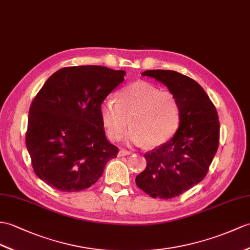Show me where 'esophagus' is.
I'll use <instances>...</instances> for the list:
<instances>
[{
  "label": "esophagus",
  "instance_id": "34e87169",
  "mask_svg": "<svg viewBox=\"0 0 250 250\" xmlns=\"http://www.w3.org/2000/svg\"><path fill=\"white\" fill-rule=\"evenodd\" d=\"M133 152L132 151H129V150H125V149H121L119 153H118V156H125V155H129V154H132Z\"/></svg>",
  "mask_w": 250,
  "mask_h": 250
}]
</instances>
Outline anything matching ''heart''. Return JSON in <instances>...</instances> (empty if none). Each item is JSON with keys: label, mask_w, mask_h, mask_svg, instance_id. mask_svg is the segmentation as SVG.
Returning <instances> with one entry per match:
<instances>
[{"label": "heart", "mask_w": 250, "mask_h": 250, "mask_svg": "<svg viewBox=\"0 0 250 250\" xmlns=\"http://www.w3.org/2000/svg\"><path fill=\"white\" fill-rule=\"evenodd\" d=\"M100 115L109 138L117 141L131 124L127 137L132 143L158 147L177 131L180 106L172 92L138 81L119 92L118 103L111 99L103 101Z\"/></svg>", "instance_id": "heart-1"}]
</instances>
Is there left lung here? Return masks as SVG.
Returning <instances> with one entry per match:
<instances>
[{"label":"left lung","mask_w":250,"mask_h":250,"mask_svg":"<svg viewBox=\"0 0 250 250\" xmlns=\"http://www.w3.org/2000/svg\"><path fill=\"white\" fill-rule=\"evenodd\" d=\"M142 75L163 83L176 96L180 123L170 141L145 153L147 167L135 182L153 198L171 199L207 176L219 144L218 115L204 88L187 75L172 70H147Z\"/></svg>","instance_id":"left-lung-1"}]
</instances>
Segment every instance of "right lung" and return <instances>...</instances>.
Wrapping results in <instances>:
<instances>
[{"label": "right lung", "mask_w": 250, "mask_h": 250, "mask_svg": "<svg viewBox=\"0 0 250 250\" xmlns=\"http://www.w3.org/2000/svg\"><path fill=\"white\" fill-rule=\"evenodd\" d=\"M125 71L65 67L39 90L28 112L25 144L39 179L62 191L90 188L118 148L105 137L100 105Z\"/></svg>", "instance_id": "right-lung-1"}]
</instances>
